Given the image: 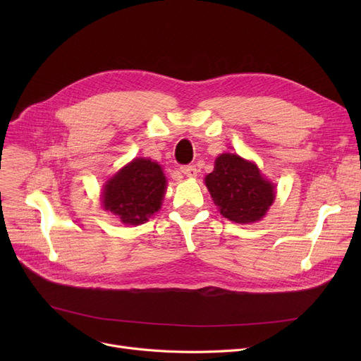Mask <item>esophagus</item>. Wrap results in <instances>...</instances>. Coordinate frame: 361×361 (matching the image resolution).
<instances>
[{
    "label": "esophagus",
    "mask_w": 361,
    "mask_h": 361,
    "mask_svg": "<svg viewBox=\"0 0 361 361\" xmlns=\"http://www.w3.org/2000/svg\"><path fill=\"white\" fill-rule=\"evenodd\" d=\"M181 173H183L185 177H188V178L197 177V169H196L195 165H184V166H181Z\"/></svg>",
    "instance_id": "obj_1"
}]
</instances>
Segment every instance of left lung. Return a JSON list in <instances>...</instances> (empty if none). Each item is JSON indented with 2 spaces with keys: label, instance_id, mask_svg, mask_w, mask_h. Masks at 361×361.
<instances>
[{
  "label": "left lung",
  "instance_id": "obj_1",
  "mask_svg": "<svg viewBox=\"0 0 361 361\" xmlns=\"http://www.w3.org/2000/svg\"><path fill=\"white\" fill-rule=\"evenodd\" d=\"M221 215L237 224H253L267 215L275 200V185L263 178L252 161L235 154H221L204 177Z\"/></svg>",
  "mask_w": 361,
  "mask_h": 361
}]
</instances>
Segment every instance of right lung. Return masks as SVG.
<instances>
[{"label":"right lung","instance_id":"right-lung-1","mask_svg":"<svg viewBox=\"0 0 361 361\" xmlns=\"http://www.w3.org/2000/svg\"><path fill=\"white\" fill-rule=\"evenodd\" d=\"M166 178L158 162L135 158L104 185L102 206L126 225L145 224L161 209Z\"/></svg>","mask_w":361,"mask_h":361}]
</instances>
